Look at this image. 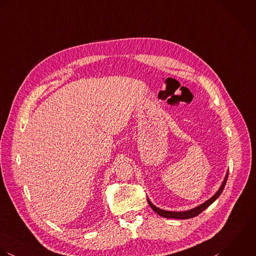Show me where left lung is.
<instances>
[{"label": "left lung", "mask_w": 256, "mask_h": 256, "mask_svg": "<svg viewBox=\"0 0 256 256\" xmlns=\"http://www.w3.org/2000/svg\"><path fill=\"white\" fill-rule=\"evenodd\" d=\"M228 173H226V178L222 184V186L220 187L218 191L208 201H206L204 204H200L192 210H185V212H170V210H161L157 206H155L150 200H148V204L152 206V208L154 210V212L156 214H158L159 216H163V218H178V220H186V218H194L196 216H198L199 214H201L204 210H206L210 204H212V202H214L218 197L220 195L222 194L224 186H226V180H228Z\"/></svg>", "instance_id": "1"}]
</instances>
